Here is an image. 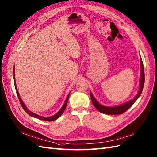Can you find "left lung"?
Wrapping results in <instances>:
<instances>
[{
	"label": "left lung",
	"instance_id": "8db88e82",
	"mask_svg": "<svg viewBox=\"0 0 157 157\" xmlns=\"http://www.w3.org/2000/svg\"><path fill=\"white\" fill-rule=\"evenodd\" d=\"M140 62H141V75H140V90L138 91V93L136 96V97L134 98L133 100L128 101V102L126 104L119 105V106L105 107L98 103L96 100L95 98H94V96H92V94L90 93V98H91V100H92V102L94 105V107H95L98 111L101 113H104V114H110V115L121 114L128 110V109L134 104V102H135L136 100L138 98V97L140 96L142 92H143V89L144 84V65H143L142 59Z\"/></svg>",
	"mask_w": 157,
	"mask_h": 157
}]
</instances>
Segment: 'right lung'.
Returning <instances> with one entry per match:
<instances>
[{
    "label": "right lung",
    "mask_w": 157,
    "mask_h": 157,
    "mask_svg": "<svg viewBox=\"0 0 157 157\" xmlns=\"http://www.w3.org/2000/svg\"><path fill=\"white\" fill-rule=\"evenodd\" d=\"M13 75H14V86H15L16 92H17L18 98H19V101H20V104H21V106L23 107V110H24L25 112H26L29 115H30L31 116H33V117H35V118H38V119H39V120H44V121H53V120L57 119L59 117V116H61L62 114H63L64 110H65V108H66V106H67V101H68L69 96H70V94H69V95L67 96V98H66V100H65L63 105V106H62V108H61V110H60L59 112H58L56 114H55L54 116H51V117H43V116H39V115H37V114H35V113H33V112L29 111V110H28V109L27 108L26 105H25L24 104V103L23 102V101H22V100H21V98H20L19 94V92H18V91H17V85H16V83H15V76H14V70H13Z\"/></svg>",
    "instance_id": "obj_1"
}]
</instances>
